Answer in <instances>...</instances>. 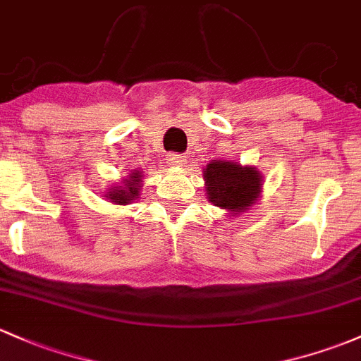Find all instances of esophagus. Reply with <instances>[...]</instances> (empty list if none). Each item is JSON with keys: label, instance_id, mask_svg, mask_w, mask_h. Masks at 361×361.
Returning a JSON list of instances; mask_svg holds the SVG:
<instances>
[{"label": "esophagus", "instance_id": "esophagus-1", "mask_svg": "<svg viewBox=\"0 0 361 361\" xmlns=\"http://www.w3.org/2000/svg\"><path fill=\"white\" fill-rule=\"evenodd\" d=\"M185 154H177V153H169L166 154V164L169 165H172V166H177V169H179V166H184L185 165Z\"/></svg>", "mask_w": 361, "mask_h": 361}]
</instances>
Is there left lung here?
Instances as JSON below:
<instances>
[{
	"label": "left lung",
	"mask_w": 361,
	"mask_h": 361,
	"mask_svg": "<svg viewBox=\"0 0 361 361\" xmlns=\"http://www.w3.org/2000/svg\"><path fill=\"white\" fill-rule=\"evenodd\" d=\"M208 201L231 216L246 213L262 197L263 176L253 165L232 160H212L203 169Z\"/></svg>",
	"instance_id": "1"
}]
</instances>
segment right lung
Returning a JSON list of instances; mask_svg holds the SVG:
<instances>
[{
  "instance_id": "add662e5",
  "label": "right lung",
  "mask_w": 361,
  "mask_h": 361,
  "mask_svg": "<svg viewBox=\"0 0 361 361\" xmlns=\"http://www.w3.org/2000/svg\"><path fill=\"white\" fill-rule=\"evenodd\" d=\"M142 172L141 170H133L129 176L123 177L118 184H114L111 188H108V191L104 192V197L110 200L114 204H129L134 203L139 197L142 188Z\"/></svg>"
}]
</instances>
